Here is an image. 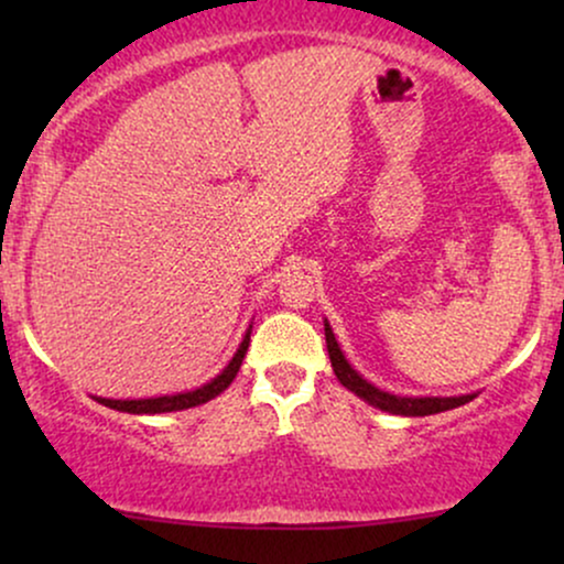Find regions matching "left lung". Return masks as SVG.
Masks as SVG:
<instances>
[{
	"instance_id": "left-lung-1",
	"label": "left lung",
	"mask_w": 564,
	"mask_h": 564,
	"mask_svg": "<svg viewBox=\"0 0 564 564\" xmlns=\"http://www.w3.org/2000/svg\"><path fill=\"white\" fill-rule=\"evenodd\" d=\"M323 326H326V347L336 379L341 381V387H347L349 392H355L360 400L379 408V411L394 413V416H430V413L451 411V408H458L477 398V392L456 394V398H403V394L379 390V387H373L371 381L360 377V373L349 366V360L345 358V352H341L339 341H336V336L332 332V323L323 321Z\"/></svg>"
}]
</instances>
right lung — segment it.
Wrapping results in <instances>:
<instances>
[{"instance_id": "1", "label": "right lung", "mask_w": 564, "mask_h": 564, "mask_svg": "<svg viewBox=\"0 0 564 564\" xmlns=\"http://www.w3.org/2000/svg\"><path fill=\"white\" fill-rule=\"evenodd\" d=\"M249 336H251V326L246 328L241 345H238L236 355L230 358V364L217 373L215 379L206 381L204 387L191 392H177V394H161V398H140V400H113V398H95L97 403H102L106 408H113V411L121 413H172V411H185V408H196L200 403H209L212 398H217L219 392H225L230 387V381L236 379L238 368H241L246 349H249Z\"/></svg>"}]
</instances>
